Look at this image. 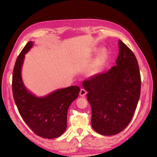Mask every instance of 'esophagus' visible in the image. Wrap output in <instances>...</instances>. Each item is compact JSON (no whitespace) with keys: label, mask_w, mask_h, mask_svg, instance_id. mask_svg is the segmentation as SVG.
I'll use <instances>...</instances> for the list:
<instances>
[{"label":"esophagus","mask_w":157,"mask_h":157,"mask_svg":"<svg viewBox=\"0 0 157 157\" xmlns=\"http://www.w3.org/2000/svg\"><path fill=\"white\" fill-rule=\"evenodd\" d=\"M86 94V91L84 88H82L80 90V92H79V95L83 97V96H84Z\"/></svg>","instance_id":"1"}]
</instances>
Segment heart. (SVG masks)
I'll list each match as a JSON object with an SVG mask.
<instances>
[{
  "instance_id": "heart-1",
  "label": "heart",
  "mask_w": 157,
  "mask_h": 157,
  "mask_svg": "<svg viewBox=\"0 0 157 157\" xmlns=\"http://www.w3.org/2000/svg\"><path fill=\"white\" fill-rule=\"evenodd\" d=\"M107 51L105 48L102 49L101 52H100L99 55H98L97 58L96 59L94 64H93L90 69V73L91 75H94L97 74L99 72H101V71L103 68V67H104L105 64L106 60H107Z\"/></svg>"
}]
</instances>
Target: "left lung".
Listing matches in <instances>:
<instances>
[{
    "label": "left lung",
    "instance_id": "left-lung-1",
    "mask_svg": "<svg viewBox=\"0 0 157 157\" xmlns=\"http://www.w3.org/2000/svg\"><path fill=\"white\" fill-rule=\"evenodd\" d=\"M119 47L116 65L82 83L91 106L92 128L104 136L119 134L128 125L140 96L141 77L137 59L121 40Z\"/></svg>",
    "mask_w": 157,
    "mask_h": 157
}]
</instances>
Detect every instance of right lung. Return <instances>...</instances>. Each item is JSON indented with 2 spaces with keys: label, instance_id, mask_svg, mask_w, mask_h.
I'll return each instance as SVG.
<instances>
[{
  "label": "right lung",
  "instance_id": "obj_1",
  "mask_svg": "<svg viewBox=\"0 0 157 157\" xmlns=\"http://www.w3.org/2000/svg\"><path fill=\"white\" fill-rule=\"evenodd\" d=\"M32 45V42H28L17 58L12 79L13 98L23 121L36 135L56 138L67 129L68 109L78 98L80 88L70 86L57 90L44 98H38L28 92L23 84L21 69L25 54Z\"/></svg>",
  "mask_w": 157,
  "mask_h": 157
}]
</instances>
